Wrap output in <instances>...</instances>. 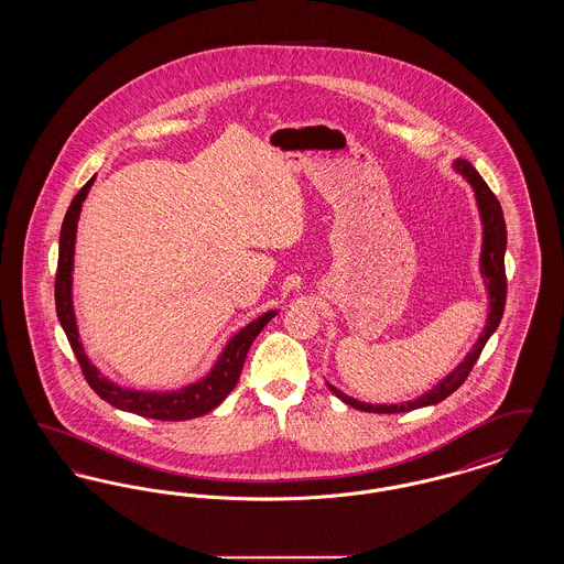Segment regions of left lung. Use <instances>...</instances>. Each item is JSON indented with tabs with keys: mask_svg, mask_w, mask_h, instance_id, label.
Listing matches in <instances>:
<instances>
[{
	"mask_svg": "<svg viewBox=\"0 0 564 564\" xmlns=\"http://www.w3.org/2000/svg\"><path fill=\"white\" fill-rule=\"evenodd\" d=\"M456 171L463 173L467 177V182L476 189V200L480 207V215H482L484 224V242H482V274L490 292V313H488V322H486V329H484L480 340L476 343L474 350L465 357V361H460V366L456 368L455 372L446 376L435 389H431L430 393L421 395L414 402L395 403V405H372V403H361L352 400L349 395L340 393L336 387L327 384L329 391L349 403L357 410H366V412H378V414H395V412H410L423 405H431V403H440L446 400L448 395H453L456 389L467 380L469 372L474 370L480 352H482L484 345L488 343V338L492 336V332L499 327L503 311H506V297H508V276H506V245H508V230H506V219H503V209L497 200V196L492 194V189L486 186L480 173L469 164L467 161H456Z\"/></svg>",
	"mask_w": 564,
	"mask_h": 564,
	"instance_id": "left-lung-1",
	"label": "left lung"
}]
</instances>
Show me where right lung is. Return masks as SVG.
I'll return each instance as SVG.
<instances>
[{
    "label": "right lung",
    "instance_id": "1",
    "mask_svg": "<svg viewBox=\"0 0 564 564\" xmlns=\"http://www.w3.org/2000/svg\"><path fill=\"white\" fill-rule=\"evenodd\" d=\"M95 177L88 180L80 192L74 196L63 226H61V239H58V264H56V279H54V304H56V317L63 325L72 350L80 364L82 375L90 389L111 403L113 408L133 412L145 419H159V421H188L212 412L215 405L226 400V395L237 387L241 376L242 364L247 357V350L256 336L262 332V327L276 315L270 311L267 315L258 317L256 322L242 327L241 332L228 343V347L221 352L219 361L214 370L203 380L189 384L182 391L173 393H143V391H127L109 382L108 378L97 372V368L88 361L86 352L78 340V327L72 306V269H74V241H76V226L80 217L82 200L86 198L88 189L93 186Z\"/></svg>",
    "mask_w": 564,
    "mask_h": 564
}]
</instances>
